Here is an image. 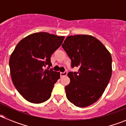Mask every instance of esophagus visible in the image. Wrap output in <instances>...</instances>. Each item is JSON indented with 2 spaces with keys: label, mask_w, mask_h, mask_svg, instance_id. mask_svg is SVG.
<instances>
[{
  "label": "esophagus",
  "mask_w": 126,
  "mask_h": 126,
  "mask_svg": "<svg viewBox=\"0 0 126 126\" xmlns=\"http://www.w3.org/2000/svg\"><path fill=\"white\" fill-rule=\"evenodd\" d=\"M67 74H68V72H67L66 71H64V72H60V77H63V76H66Z\"/></svg>",
  "instance_id": "obj_1"
}]
</instances>
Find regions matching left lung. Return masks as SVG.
<instances>
[{"mask_svg": "<svg viewBox=\"0 0 126 126\" xmlns=\"http://www.w3.org/2000/svg\"><path fill=\"white\" fill-rule=\"evenodd\" d=\"M71 60L70 83L65 87L67 99L76 106L85 107L102 96L111 76V56L104 44L90 35L69 36L62 44Z\"/></svg>", "mask_w": 126, "mask_h": 126, "instance_id": "left-lung-1", "label": "left lung"}]
</instances>
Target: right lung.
<instances>
[{"label":"right lung","instance_id":"add662e5","mask_svg":"<svg viewBox=\"0 0 126 126\" xmlns=\"http://www.w3.org/2000/svg\"><path fill=\"white\" fill-rule=\"evenodd\" d=\"M64 38L46 32L35 33L20 41L11 54L9 65L13 83L29 102L40 104L50 98L60 77L59 72L49 69L50 57Z\"/></svg>","mask_w":126,"mask_h":126}]
</instances>
